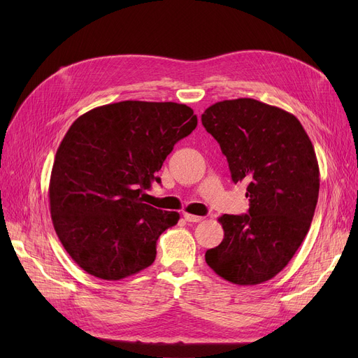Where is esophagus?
Here are the masks:
<instances>
[{"label":"esophagus","instance_id":"obj_1","mask_svg":"<svg viewBox=\"0 0 358 358\" xmlns=\"http://www.w3.org/2000/svg\"><path fill=\"white\" fill-rule=\"evenodd\" d=\"M184 219H185L187 222H193V223L203 220L201 216H196V215H190V213H184Z\"/></svg>","mask_w":358,"mask_h":358}]
</instances>
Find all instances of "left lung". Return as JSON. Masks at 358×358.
Listing matches in <instances>:
<instances>
[{"label":"left lung","mask_w":358,"mask_h":358,"mask_svg":"<svg viewBox=\"0 0 358 358\" xmlns=\"http://www.w3.org/2000/svg\"><path fill=\"white\" fill-rule=\"evenodd\" d=\"M227 157L234 182L245 181L247 215L219 217L224 238L206 251L222 278L254 286L277 275L309 232L319 196V166L300 122L254 99L219 101L201 115Z\"/></svg>","instance_id":"obj_1"}]
</instances>
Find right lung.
I'll list each match as a JSON object with an SVG mask.
<instances>
[{"mask_svg":"<svg viewBox=\"0 0 358 358\" xmlns=\"http://www.w3.org/2000/svg\"><path fill=\"white\" fill-rule=\"evenodd\" d=\"M197 126L178 103L120 101L87 111L56 150L49 182L53 228L88 274L122 280L149 267L180 215L143 203L174 145Z\"/></svg>","mask_w":358,"mask_h":358,"instance_id":"right-lung-1","label":"right lung"}]
</instances>
